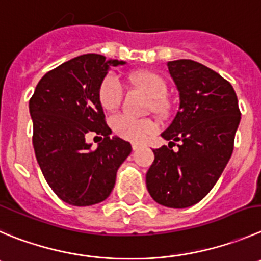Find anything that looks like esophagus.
Wrapping results in <instances>:
<instances>
[{"instance_id": "esophagus-1", "label": "esophagus", "mask_w": 261, "mask_h": 261, "mask_svg": "<svg viewBox=\"0 0 261 261\" xmlns=\"http://www.w3.org/2000/svg\"><path fill=\"white\" fill-rule=\"evenodd\" d=\"M131 147H133V150H136L140 148V144H138V143H133V144H131Z\"/></svg>"}]
</instances>
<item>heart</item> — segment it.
<instances>
[{"label":"heart","mask_w":261,"mask_h":261,"mask_svg":"<svg viewBox=\"0 0 261 261\" xmlns=\"http://www.w3.org/2000/svg\"><path fill=\"white\" fill-rule=\"evenodd\" d=\"M130 82L138 89L143 90L149 97H152V108L154 111L165 112L166 101L165 95L167 92V85L165 79L152 70H139L131 73ZM123 89L114 74L106 75L97 90V99L104 111H116L122 101ZM113 133L119 138L130 142L142 143L149 135L154 134L157 126L152 119H138L126 114H118L111 121Z\"/></svg>","instance_id":"1"}]
</instances>
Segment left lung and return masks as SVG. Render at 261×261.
Instances as JSON below:
<instances>
[{"label": "left lung", "instance_id": "8db88e82", "mask_svg": "<svg viewBox=\"0 0 261 261\" xmlns=\"http://www.w3.org/2000/svg\"><path fill=\"white\" fill-rule=\"evenodd\" d=\"M167 68L179 91V111L161 134L169 147L153 149L145 181L157 203L186 208L207 196L225 169L241 112L234 89L215 70L189 59L169 62Z\"/></svg>", "mask_w": 261, "mask_h": 261}]
</instances>
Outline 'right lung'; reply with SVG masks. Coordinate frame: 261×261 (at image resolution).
<instances>
[{
  "mask_svg": "<svg viewBox=\"0 0 261 261\" xmlns=\"http://www.w3.org/2000/svg\"><path fill=\"white\" fill-rule=\"evenodd\" d=\"M125 64L85 54L46 73L29 100L33 148L46 181L62 201L91 206L108 198L118 167L131 153L122 139L109 138L97 90L109 67ZM90 132L103 136L96 150Z\"/></svg>",
  "mask_w": 261,
  "mask_h": 261,
  "instance_id": "obj_1",
  "label": "right lung"
}]
</instances>
